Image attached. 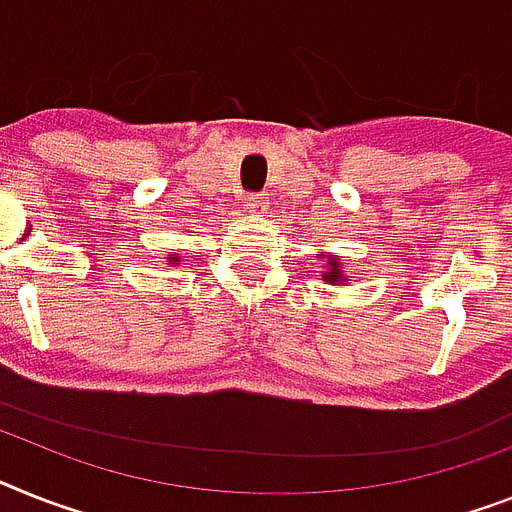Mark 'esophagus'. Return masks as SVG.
<instances>
[{"mask_svg": "<svg viewBox=\"0 0 512 512\" xmlns=\"http://www.w3.org/2000/svg\"><path fill=\"white\" fill-rule=\"evenodd\" d=\"M246 206L253 211V214H261V211L266 209V201H264V196H248Z\"/></svg>", "mask_w": 512, "mask_h": 512, "instance_id": "obj_1", "label": "esophagus"}]
</instances>
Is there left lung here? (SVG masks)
<instances>
[{"mask_svg":"<svg viewBox=\"0 0 512 512\" xmlns=\"http://www.w3.org/2000/svg\"><path fill=\"white\" fill-rule=\"evenodd\" d=\"M329 264H332V269L327 272V280L337 282V277H340V264H337V261H329Z\"/></svg>","mask_w":512,"mask_h":512,"instance_id":"left-lung-1","label":"left lung"}]
</instances>
